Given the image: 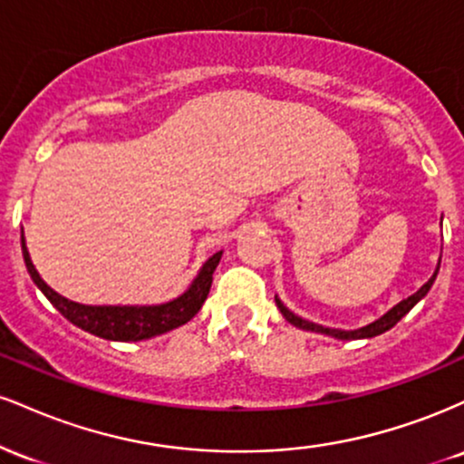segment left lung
<instances>
[{
    "instance_id": "1",
    "label": "left lung",
    "mask_w": 464,
    "mask_h": 464,
    "mask_svg": "<svg viewBox=\"0 0 464 464\" xmlns=\"http://www.w3.org/2000/svg\"><path fill=\"white\" fill-rule=\"evenodd\" d=\"M439 268H440V262H439V266H436V270H434V275L430 276V281L425 285H420V290H417L414 292L412 296H408V299H403L401 303H397L395 307H392V310H388L384 316L382 318H377V321H372L371 324H366V327H360V329H351V332H344V329H332V327H323V324H316V323H310V321H305V318H301V316H296V314H292L290 310H287V307L284 305V303H281L279 299H276L275 296V301H276V307H279V312L284 314V318L287 323H292L295 324V327H299V329H305V332H316V334H327V335H334V338H338V340H358V338H372V335H380V334H384V332H388V329H392L395 327V324L401 321L403 316H406V314L412 310L414 305H417V303L423 299L425 295H428L430 292V287H432V284H434V279H436V275H439Z\"/></svg>"
}]
</instances>
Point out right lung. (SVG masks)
I'll list each match as a JSON object with an SVG mask.
<instances>
[{
	"label": "right lung",
	"mask_w": 464,
	"mask_h": 464,
	"mask_svg": "<svg viewBox=\"0 0 464 464\" xmlns=\"http://www.w3.org/2000/svg\"><path fill=\"white\" fill-rule=\"evenodd\" d=\"M21 250H24V262L32 281L39 285V290L47 296V301L69 323L84 329V332L100 335V338L121 340V343H129V340H135L137 343V340L152 338V335L165 334L169 329H177L180 324L191 321L198 314L207 295H209L211 281H214V270L222 257V250L211 255L202 264L200 273L194 279V284L189 285V290L183 292L179 299L163 303V305H82V303L69 301L65 296H61L41 279L34 264H32L28 248H25L24 233H21Z\"/></svg>",
	"instance_id": "add662e5"
}]
</instances>
